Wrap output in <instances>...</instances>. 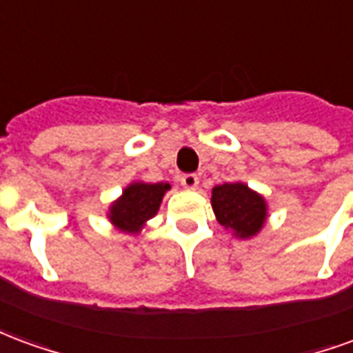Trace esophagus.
Listing matches in <instances>:
<instances>
[{
	"mask_svg": "<svg viewBox=\"0 0 353 353\" xmlns=\"http://www.w3.org/2000/svg\"><path fill=\"white\" fill-rule=\"evenodd\" d=\"M181 185L189 191L196 189L199 187V176L196 174H185V176H181Z\"/></svg>",
	"mask_w": 353,
	"mask_h": 353,
	"instance_id": "1",
	"label": "esophagus"
}]
</instances>
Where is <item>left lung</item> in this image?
I'll list each match as a JSON object with an SVG mask.
<instances>
[{
	"mask_svg": "<svg viewBox=\"0 0 353 353\" xmlns=\"http://www.w3.org/2000/svg\"><path fill=\"white\" fill-rule=\"evenodd\" d=\"M212 208L217 221L236 238L259 234L266 221V202L245 183H223L212 191Z\"/></svg>",
	"mask_w": 353,
	"mask_h": 353,
	"instance_id": "1",
	"label": "left lung"
}]
</instances>
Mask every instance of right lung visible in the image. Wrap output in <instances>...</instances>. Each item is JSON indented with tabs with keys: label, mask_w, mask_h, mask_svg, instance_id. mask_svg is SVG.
Instances as JSON below:
<instances>
[{
	"label": "right lung",
	"mask_w": 353,
	"mask_h": 353,
	"mask_svg": "<svg viewBox=\"0 0 353 353\" xmlns=\"http://www.w3.org/2000/svg\"><path fill=\"white\" fill-rule=\"evenodd\" d=\"M166 191H170V183L134 181L124 189L123 196L111 204L109 221L123 232L138 234L143 225L157 215Z\"/></svg>",
	"instance_id": "right-lung-1"
}]
</instances>
